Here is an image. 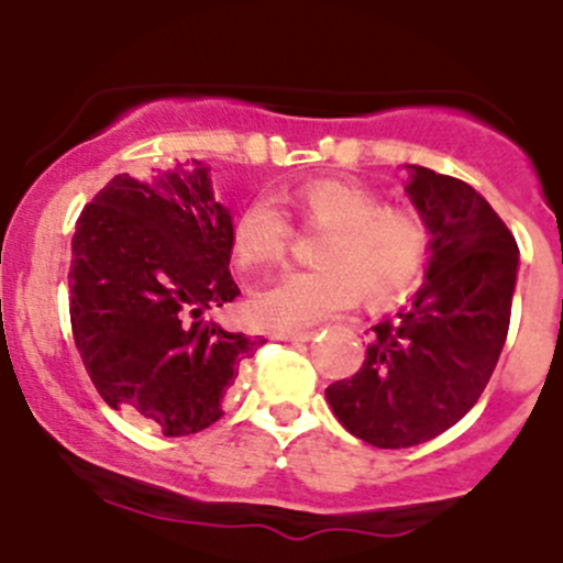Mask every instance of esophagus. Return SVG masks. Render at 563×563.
Returning a JSON list of instances; mask_svg holds the SVG:
<instances>
[{
	"mask_svg": "<svg viewBox=\"0 0 563 563\" xmlns=\"http://www.w3.org/2000/svg\"><path fill=\"white\" fill-rule=\"evenodd\" d=\"M313 329H277V340H291V343H305V340L313 338Z\"/></svg>",
	"mask_w": 563,
	"mask_h": 563,
	"instance_id": "obj_1",
	"label": "esophagus"
}]
</instances>
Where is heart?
Returning a JSON list of instances; mask_svg holds the SVG:
<instances>
[{"mask_svg": "<svg viewBox=\"0 0 563 563\" xmlns=\"http://www.w3.org/2000/svg\"><path fill=\"white\" fill-rule=\"evenodd\" d=\"M286 203L299 223L327 234L316 247V269L286 272L255 291L250 313L264 327H308L349 308L356 294L371 305L389 302L428 261V220L411 207H387L371 187L313 179ZM231 240L245 269H264L286 261L294 223L275 198L258 196L236 212Z\"/></svg>", "mask_w": 563, "mask_h": 563, "instance_id": "heart-1", "label": "heart"}]
</instances>
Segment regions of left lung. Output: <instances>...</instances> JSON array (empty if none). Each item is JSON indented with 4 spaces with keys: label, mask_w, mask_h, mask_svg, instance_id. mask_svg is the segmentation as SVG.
<instances>
[{
    "label": "left lung",
    "mask_w": 563,
    "mask_h": 563,
    "mask_svg": "<svg viewBox=\"0 0 563 563\" xmlns=\"http://www.w3.org/2000/svg\"><path fill=\"white\" fill-rule=\"evenodd\" d=\"M408 168L406 190L433 234L428 280L373 327L360 371L327 387L340 424L378 450L424 444L474 408L501 356L518 277V242L474 187Z\"/></svg>",
    "instance_id": "8db88e82"
}]
</instances>
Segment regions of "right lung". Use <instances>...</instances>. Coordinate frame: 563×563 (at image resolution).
<instances>
[{"label":"right lung","instance_id":"obj_1","mask_svg":"<svg viewBox=\"0 0 563 563\" xmlns=\"http://www.w3.org/2000/svg\"><path fill=\"white\" fill-rule=\"evenodd\" d=\"M231 225L198 163L113 176L78 214L67 272L76 349L108 406L163 435L218 422L242 356L264 343L201 318L240 297Z\"/></svg>","mask_w":563,"mask_h":563}]
</instances>
